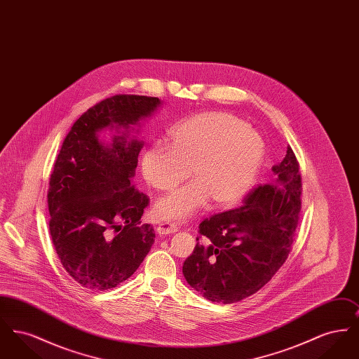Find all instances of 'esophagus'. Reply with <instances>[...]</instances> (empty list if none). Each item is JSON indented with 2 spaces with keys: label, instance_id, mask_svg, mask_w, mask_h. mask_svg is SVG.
Wrapping results in <instances>:
<instances>
[{
  "label": "esophagus",
  "instance_id": "obj_1",
  "mask_svg": "<svg viewBox=\"0 0 359 359\" xmlns=\"http://www.w3.org/2000/svg\"><path fill=\"white\" fill-rule=\"evenodd\" d=\"M177 230H179V226L175 222L160 223V224L156 227V231H157V234H160V236L172 234V233H176Z\"/></svg>",
  "mask_w": 359,
  "mask_h": 359
}]
</instances>
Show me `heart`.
Returning <instances> with one entry per match:
<instances>
[{
	"label": "heart",
	"instance_id": "b5f03b06",
	"mask_svg": "<svg viewBox=\"0 0 359 359\" xmlns=\"http://www.w3.org/2000/svg\"><path fill=\"white\" fill-rule=\"evenodd\" d=\"M264 156V142L245 121L229 113H203L171 130V145L154 142L142 156L145 182L170 191L188 176L194 179L156 202L160 221L183 219L214 205L234 203L252 186Z\"/></svg>",
	"mask_w": 359,
	"mask_h": 359
}]
</instances>
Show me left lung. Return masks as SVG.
<instances>
[{"mask_svg": "<svg viewBox=\"0 0 359 359\" xmlns=\"http://www.w3.org/2000/svg\"><path fill=\"white\" fill-rule=\"evenodd\" d=\"M234 210L199 224L198 243L183 264L188 284L212 303L231 304L261 290L285 262L302 208V177L292 148Z\"/></svg>", "mask_w": 359, "mask_h": 359, "instance_id": "left-lung-1", "label": "left lung"}]
</instances>
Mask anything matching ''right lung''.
I'll use <instances>...</instances> for the list:
<instances>
[{"instance_id": "obj_1", "label": "right lung", "mask_w": 359, "mask_h": 359, "mask_svg": "<svg viewBox=\"0 0 359 359\" xmlns=\"http://www.w3.org/2000/svg\"><path fill=\"white\" fill-rule=\"evenodd\" d=\"M160 104L145 95L103 100L75 121L55 161L52 242L66 272L87 290H107L128 280L154 245V229L138 226L149 199L132 184L144 141L130 132ZM103 131L110 140H102Z\"/></svg>"}]
</instances>
